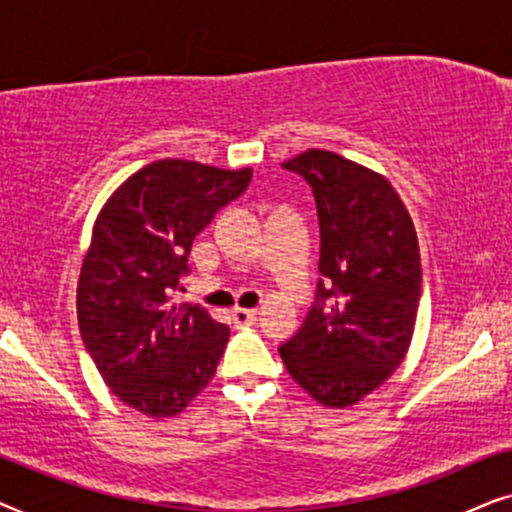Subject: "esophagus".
I'll return each mask as SVG.
<instances>
[{
	"label": "esophagus",
	"mask_w": 512,
	"mask_h": 512,
	"mask_svg": "<svg viewBox=\"0 0 512 512\" xmlns=\"http://www.w3.org/2000/svg\"><path fill=\"white\" fill-rule=\"evenodd\" d=\"M231 320L236 325H252L257 320V311L255 309H234L231 311Z\"/></svg>",
	"instance_id": "1"
}]
</instances>
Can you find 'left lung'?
Here are the masks:
<instances>
[{
	"mask_svg": "<svg viewBox=\"0 0 512 512\" xmlns=\"http://www.w3.org/2000/svg\"><path fill=\"white\" fill-rule=\"evenodd\" d=\"M283 168L313 189L323 278L302 327L278 353L320 405H356L410 349L421 297L417 231L391 182L356 161L309 149Z\"/></svg>",
	"mask_w": 512,
	"mask_h": 512,
	"instance_id": "8db88e82",
	"label": "left lung"
}]
</instances>
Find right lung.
I'll list each match as a JSON object with an SVG mask.
<instances>
[{
	"mask_svg": "<svg viewBox=\"0 0 512 512\" xmlns=\"http://www.w3.org/2000/svg\"><path fill=\"white\" fill-rule=\"evenodd\" d=\"M252 170L161 159L109 196L81 264L77 318L88 356L121 403L182 412L220 363L229 327L199 304H170L199 231L238 199Z\"/></svg>",
	"mask_w": 512,
	"mask_h": 512,
	"instance_id": "right-lung-1",
	"label": "right lung"
}]
</instances>
